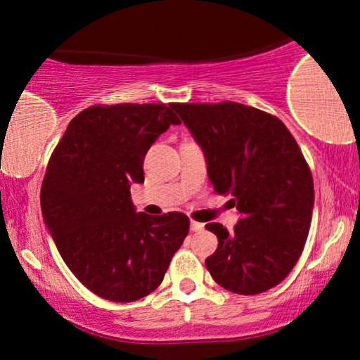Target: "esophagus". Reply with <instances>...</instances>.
Masks as SVG:
<instances>
[{
  "label": "esophagus",
  "instance_id": "esophagus-1",
  "mask_svg": "<svg viewBox=\"0 0 360 360\" xmlns=\"http://www.w3.org/2000/svg\"><path fill=\"white\" fill-rule=\"evenodd\" d=\"M205 229V225L203 223H200V221H191V230L193 232H200V230H203Z\"/></svg>",
  "mask_w": 360,
  "mask_h": 360
}]
</instances>
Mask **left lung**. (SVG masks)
<instances>
[{
  "mask_svg": "<svg viewBox=\"0 0 360 360\" xmlns=\"http://www.w3.org/2000/svg\"><path fill=\"white\" fill-rule=\"evenodd\" d=\"M172 108L203 148L213 189L232 194L240 213L232 232L206 225L218 237L206 269L237 295L278 286L303 252L315 203L311 171L295 137L278 117L240 103Z\"/></svg>",
  "mask_w": 360,
  "mask_h": 360,
  "instance_id": "1",
  "label": "left lung"
}]
</instances>
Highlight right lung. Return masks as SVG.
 Here are the masks:
<instances>
[{
  "mask_svg": "<svg viewBox=\"0 0 360 360\" xmlns=\"http://www.w3.org/2000/svg\"><path fill=\"white\" fill-rule=\"evenodd\" d=\"M179 123L172 103L94 105L52 152L44 221L72 274L100 298L128 303L155 291L189 232L184 213H137L130 198V184L143 183L147 150Z\"/></svg>",
  "mask_w": 360,
  "mask_h": 360,
  "instance_id": "1",
  "label": "right lung"
}]
</instances>
